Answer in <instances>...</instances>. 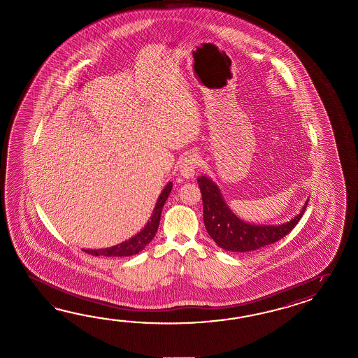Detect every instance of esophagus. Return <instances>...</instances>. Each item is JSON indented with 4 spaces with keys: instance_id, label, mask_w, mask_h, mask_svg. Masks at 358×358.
<instances>
[{
    "instance_id": "obj_1",
    "label": "esophagus",
    "mask_w": 358,
    "mask_h": 358,
    "mask_svg": "<svg viewBox=\"0 0 358 358\" xmlns=\"http://www.w3.org/2000/svg\"><path fill=\"white\" fill-rule=\"evenodd\" d=\"M198 166L197 155H188L180 162V176L185 179H192L196 174V169Z\"/></svg>"
}]
</instances>
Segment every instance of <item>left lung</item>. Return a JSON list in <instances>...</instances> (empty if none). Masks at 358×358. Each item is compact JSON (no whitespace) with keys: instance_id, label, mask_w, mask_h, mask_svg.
I'll return each mask as SVG.
<instances>
[{"instance_id":"8db88e82","label":"left lung","mask_w":358,"mask_h":358,"mask_svg":"<svg viewBox=\"0 0 358 358\" xmlns=\"http://www.w3.org/2000/svg\"><path fill=\"white\" fill-rule=\"evenodd\" d=\"M197 182L203 201L206 230L215 241V243L225 251H256L280 241L297 225L308 203L307 199L299 213L287 222L278 225H256L239 219L230 210L221 194L220 188L211 178L199 176Z\"/></svg>"}]
</instances>
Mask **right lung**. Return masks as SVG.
<instances>
[{"label": "right lung", "instance_id": "add662e5", "mask_svg": "<svg viewBox=\"0 0 358 358\" xmlns=\"http://www.w3.org/2000/svg\"><path fill=\"white\" fill-rule=\"evenodd\" d=\"M171 189H173V182H169L159 196L150 220L147 221L145 228L142 229L141 231H138L136 236H131L128 241H124L122 243L116 244V245L108 247V248H101V250H90V248L85 250L83 248V251L93 255V256H107V257H128V256L139 253L143 248H145L147 244L152 241L153 236H156L159 224H160L161 211H162V207L165 205Z\"/></svg>", "mask_w": 358, "mask_h": 358}]
</instances>
